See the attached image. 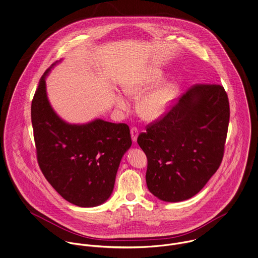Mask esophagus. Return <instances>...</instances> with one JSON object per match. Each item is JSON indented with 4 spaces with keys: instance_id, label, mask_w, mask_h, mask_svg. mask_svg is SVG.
Wrapping results in <instances>:
<instances>
[{
    "instance_id": "esophagus-1",
    "label": "esophagus",
    "mask_w": 258,
    "mask_h": 258,
    "mask_svg": "<svg viewBox=\"0 0 258 258\" xmlns=\"http://www.w3.org/2000/svg\"><path fill=\"white\" fill-rule=\"evenodd\" d=\"M131 136H132V140L133 142H137L138 140V136H139V130L137 127H132L131 128Z\"/></svg>"
}]
</instances>
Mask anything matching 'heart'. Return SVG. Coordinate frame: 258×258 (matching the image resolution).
<instances>
[{"instance_id":"obj_1","label":"heart","mask_w":258,"mask_h":258,"mask_svg":"<svg viewBox=\"0 0 258 258\" xmlns=\"http://www.w3.org/2000/svg\"><path fill=\"white\" fill-rule=\"evenodd\" d=\"M163 78L164 73L160 69L153 67L146 68L130 80L123 86V90L131 98H138L153 86L159 84ZM178 93L179 86L174 81L160 84L143 95V98L140 100L138 106L140 115L146 120H155L161 117L168 111ZM115 103V106L122 111L127 110L130 107L128 100L122 94H116Z\"/></svg>"}]
</instances>
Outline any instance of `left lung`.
<instances>
[{
	"label": "left lung",
	"mask_w": 258,
	"mask_h": 258,
	"mask_svg": "<svg viewBox=\"0 0 258 258\" xmlns=\"http://www.w3.org/2000/svg\"><path fill=\"white\" fill-rule=\"evenodd\" d=\"M229 120V98L221 85L196 84L173 101L138 138L147 157L148 190L165 202L200 192L222 163Z\"/></svg>",
	"instance_id": "1"
}]
</instances>
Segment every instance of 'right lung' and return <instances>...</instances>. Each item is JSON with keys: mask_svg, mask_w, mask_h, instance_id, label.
I'll list each match as a JSON object with an SVG mask.
<instances>
[{"mask_svg": "<svg viewBox=\"0 0 258 258\" xmlns=\"http://www.w3.org/2000/svg\"><path fill=\"white\" fill-rule=\"evenodd\" d=\"M40 79L31 102V122L39 168L65 200L95 207L111 196L120 159L131 147L130 127L95 119L69 124L52 110Z\"/></svg>", "mask_w": 258, "mask_h": 258, "instance_id": "obj_1", "label": "right lung"}]
</instances>
